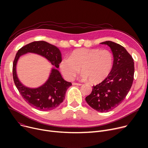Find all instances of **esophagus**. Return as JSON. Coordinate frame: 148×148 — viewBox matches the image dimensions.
Here are the masks:
<instances>
[{
  "instance_id": "obj_1",
  "label": "esophagus",
  "mask_w": 148,
  "mask_h": 148,
  "mask_svg": "<svg viewBox=\"0 0 148 148\" xmlns=\"http://www.w3.org/2000/svg\"><path fill=\"white\" fill-rule=\"evenodd\" d=\"M73 85H77V86H81V85H82V84H80V83H75V82L73 83Z\"/></svg>"
}]
</instances>
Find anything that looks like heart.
<instances>
[{
  "label": "heart",
  "mask_w": 148,
  "mask_h": 148,
  "mask_svg": "<svg viewBox=\"0 0 148 148\" xmlns=\"http://www.w3.org/2000/svg\"><path fill=\"white\" fill-rule=\"evenodd\" d=\"M113 64V56L109 51L82 48L74 50L69 59L62 60L59 67L68 80H73L81 68L82 80H89L90 83L98 84L109 75Z\"/></svg>",
  "instance_id": "b5f03b06"
}]
</instances>
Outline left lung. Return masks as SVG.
<instances>
[{"label":"left lung","instance_id":"obj_1","mask_svg":"<svg viewBox=\"0 0 148 148\" xmlns=\"http://www.w3.org/2000/svg\"><path fill=\"white\" fill-rule=\"evenodd\" d=\"M110 47L113 55L112 71L101 83L93 86L87 103L99 112H108L122 103L134 80V60L123 46L112 41L100 43Z\"/></svg>","mask_w":148,"mask_h":148}]
</instances>
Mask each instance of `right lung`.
Instances as JSON below:
<instances>
[{"instance_id":"obj_1","label":"right lung","mask_w":148,"mask_h":148,"mask_svg":"<svg viewBox=\"0 0 148 148\" xmlns=\"http://www.w3.org/2000/svg\"><path fill=\"white\" fill-rule=\"evenodd\" d=\"M27 52L35 53L44 57L57 68L59 67L62 60L61 53L57 47L45 41H35L21 47L17 53L13 62L14 82L23 98L30 106L39 110H51L63 102L66 90L72 84L62 78L58 69L53 68L48 80L42 86L37 88L25 87L18 78L16 66L19 57Z\"/></svg>"}]
</instances>
